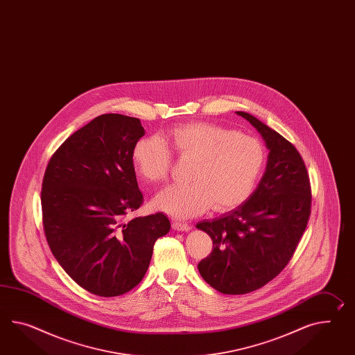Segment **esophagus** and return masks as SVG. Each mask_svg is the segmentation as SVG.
<instances>
[{"label":"esophagus","instance_id":"34e87169","mask_svg":"<svg viewBox=\"0 0 355 355\" xmlns=\"http://www.w3.org/2000/svg\"><path fill=\"white\" fill-rule=\"evenodd\" d=\"M172 227H173V230H175V231H181V232H183V231H190L191 230L190 225L181 223V222H173Z\"/></svg>","mask_w":355,"mask_h":355}]
</instances>
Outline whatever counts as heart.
Wrapping results in <instances>:
<instances>
[{
	"label": "heart",
	"mask_w": 355,
	"mask_h": 355,
	"mask_svg": "<svg viewBox=\"0 0 355 355\" xmlns=\"http://www.w3.org/2000/svg\"><path fill=\"white\" fill-rule=\"evenodd\" d=\"M192 160L190 183L171 186L155 200L156 209L175 218L201 214L213 205L228 211L250 198L266 163L259 139L207 121L177 125L164 139H139L133 148L135 169L144 180L160 183L171 173L173 155Z\"/></svg>",
	"instance_id": "heart-1"
}]
</instances>
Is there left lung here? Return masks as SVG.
Returning <instances> with one entry per match:
<instances>
[{"label": "left lung", "mask_w": 355, "mask_h": 355, "mask_svg": "<svg viewBox=\"0 0 355 355\" xmlns=\"http://www.w3.org/2000/svg\"><path fill=\"white\" fill-rule=\"evenodd\" d=\"M237 114L266 139V173L239 208L196 225L213 240V250L198 266L200 275L227 295L255 291L282 272L303 236L311 208L309 174L296 147L250 114Z\"/></svg>", "instance_id": "1"}]
</instances>
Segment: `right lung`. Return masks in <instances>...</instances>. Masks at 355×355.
Segmentation results:
<instances>
[{
	"label": "right lung",
	"mask_w": 355,
	"mask_h": 355,
	"mask_svg": "<svg viewBox=\"0 0 355 355\" xmlns=\"http://www.w3.org/2000/svg\"><path fill=\"white\" fill-rule=\"evenodd\" d=\"M144 135L137 118L103 114L65 139L44 172L47 243L70 278L97 296L139 285L154 243L171 230L163 213L128 218L144 202L133 168Z\"/></svg>",
	"instance_id": "1"
}]
</instances>
